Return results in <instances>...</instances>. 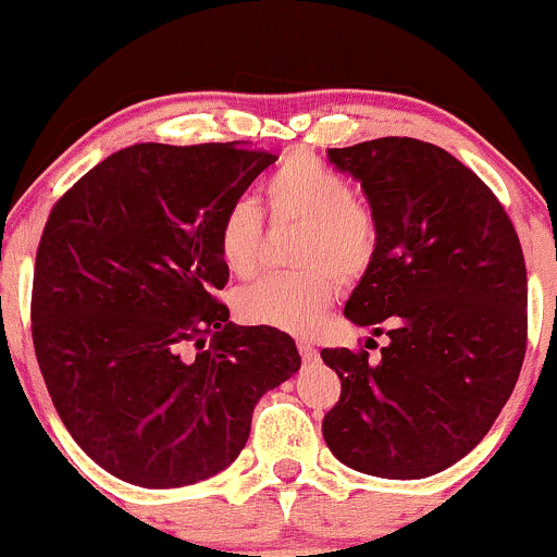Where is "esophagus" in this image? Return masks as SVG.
Segmentation results:
<instances>
[{
  "instance_id": "34e87169",
  "label": "esophagus",
  "mask_w": 557,
  "mask_h": 557,
  "mask_svg": "<svg viewBox=\"0 0 557 557\" xmlns=\"http://www.w3.org/2000/svg\"><path fill=\"white\" fill-rule=\"evenodd\" d=\"M297 350H300L302 361H315V356H319V350H315V345L310 343V339H300V343H297Z\"/></svg>"
}]
</instances>
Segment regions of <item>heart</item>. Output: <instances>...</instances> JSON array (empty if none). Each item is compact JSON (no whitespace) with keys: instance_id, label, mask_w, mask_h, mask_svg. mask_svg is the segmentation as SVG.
<instances>
[{"instance_id":"1","label":"heart","mask_w":557,"mask_h":557,"mask_svg":"<svg viewBox=\"0 0 557 557\" xmlns=\"http://www.w3.org/2000/svg\"><path fill=\"white\" fill-rule=\"evenodd\" d=\"M265 201L278 223H302L297 238L300 273L262 276L238 292L236 310L247 324L310 334L337 297V278L356 281L376 255V220L372 209L352 196L339 172L310 153H292L265 181ZM262 220L252 201L238 199L220 214V262L233 276L257 268Z\"/></svg>"}]
</instances>
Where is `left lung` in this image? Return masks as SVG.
<instances>
[{
    "mask_svg": "<svg viewBox=\"0 0 557 557\" xmlns=\"http://www.w3.org/2000/svg\"><path fill=\"white\" fill-rule=\"evenodd\" d=\"M326 157L361 183L376 220L374 262L345 315L391 343L380 361L321 350L343 382L324 441L367 475H435L481 444L523 367L518 233L488 185L433 143L380 137Z\"/></svg>",
    "mask_w": 557,
    "mask_h": 557,
    "instance_id": "8db88e82",
    "label": "left lung"
}]
</instances>
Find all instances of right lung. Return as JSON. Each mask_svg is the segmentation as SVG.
Segmentation results:
<instances>
[{
  "mask_svg": "<svg viewBox=\"0 0 557 557\" xmlns=\"http://www.w3.org/2000/svg\"><path fill=\"white\" fill-rule=\"evenodd\" d=\"M273 161L238 143H137L52 207L34 350L65 430L122 481L177 488L225 470L257 400L300 369L289 334L236 326L214 297L220 214Z\"/></svg>",
  "mask_w": 557,
  "mask_h": 557,
  "instance_id": "obj_1",
  "label": "right lung"
}]
</instances>
